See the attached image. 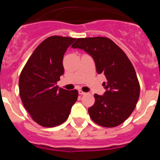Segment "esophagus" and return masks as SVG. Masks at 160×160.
<instances>
[{
    "instance_id": "1",
    "label": "esophagus",
    "mask_w": 160,
    "mask_h": 160,
    "mask_svg": "<svg viewBox=\"0 0 160 160\" xmlns=\"http://www.w3.org/2000/svg\"><path fill=\"white\" fill-rule=\"evenodd\" d=\"M78 94H81V95H83V94H87V93L83 92L82 90H78Z\"/></svg>"
}]
</instances>
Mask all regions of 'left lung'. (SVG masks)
<instances>
[{
  "label": "left lung",
  "instance_id": "8db88e82",
  "mask_svg": "<svg viewBox=\"0 0 160 160\" xmlns=\"http://www.w3.org/2000/svg\"><path fill=\"white\" fill-rule=\"evenodd\" d=\"M72 48H79L92 56L98 73L107 78L104 95L94 94L90 117L104 128L122 124L131 114L139 98L140 86L135 68L118 45L105 37L78 38Z\"/></svg>",
  "mask_w": 160,
  "mask_h": 160
}]
</instances>
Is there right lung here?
<instances>
[{
    "mask_svg": "<svg viewBox=\"0 0 160 160\" xmlns=\"http://www.w3.org/2000/svg\"><path fill=\"white\" fill-rule=\"evenodd\" d=\"M76 38L51 36L35 49L19 78V94L32 119L45 128L61 125L77 101V90L58 87L64 73L63 56Z\"/></svg>",
    "mask_w": 160,
    "mask_h": 160,
    "instance_id": "right-lung-1",
    "label": "right lung"
}]
</instances>
